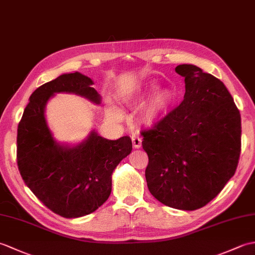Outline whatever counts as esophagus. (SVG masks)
Masks as SVG:
<instances>
[{
	"mask_svg": "<svg viewBox=\"0 0 255 255\" xmlns=\"http://www.w3.org/2000/svg\"><path fill=\"white\" fill-rule=\"evenodd\" d=\"M131 141H132V145H133V148H136V149H138V148H140L141 147V138H140L139 136H132V138H131Z\"/></svg>",
	"mask_w": 255,
	"mask_h": 255,
	"instance_id": "1",
	"label": "esophagus"
}]
</instances>
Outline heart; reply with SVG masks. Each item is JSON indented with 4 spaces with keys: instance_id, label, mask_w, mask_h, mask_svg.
Listing matches in <instances>:
<instances>
[{
    "instance_id": "b5f03b06",
    "label": "heart",
    "mask_w": 255,
    "mask_h": 255,
    "mask_svg": "<svg viewBox=\"0 0 255 255\" xmlns=\"http://www.w3.org/2000/svg\"><path fill=\"white\" fill-rule=\"evenodd\" d=\"M155 83L150 82L143 84L141 88L134 91L131 94H126L123 96V101L125 104L133 105L139 103L143 97L150 92L155 89ZM172 99V95L169 91L162 90L156 92V93L151 97V99L145 103L141 110V121L147 125H153L159 121L162 114L164 113L166 107L169 106ZM107 114L114 121H122L124 118L123 111L116 105H110L107 108Z\"/></svg>"
}]
</instances>
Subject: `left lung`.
<instances>
[{
    "instance_id": "obj_1",
    "label": "left lung",
    "mask_w": 255,
    "mask_h": 255,
    "mask_svg": "<svg viewBox=\"0 0 255 255\" xmlns=\"http://www.w3.org/2000/svg\"><path fill=\"white\" fill-rule=\"evenodd\" d=\"M185 95L176 107L141 130L149 162L145 180L169 207L195 210L223 191L241 153V116L225 84L193 64H180Z\"/></svg>"
}]
</instances>
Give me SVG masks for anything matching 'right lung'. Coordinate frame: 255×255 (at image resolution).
<instances>
[{
    "label": "right lung",
    "mask_w": 255,
    "mask_h": 255,
    "mask_svg": "<svg viewBox=\"0 0 255 255\" xmlns=\"http://www.w3.org/2000/svg\"><path fill=\"white\" fill-rule=\"evenodd\" d=\"M93 81L81 73L62 74L30 95L17 128V166L24 183L53 213L77 218L93 213L110 197L112 173L131 152L128 136L108 140L92 131L77 147L55 142L45 119L47 101L70 92L100 103Z\"/></svg>",
    "instance_id": "right-lung-1"
}]
</instances>
